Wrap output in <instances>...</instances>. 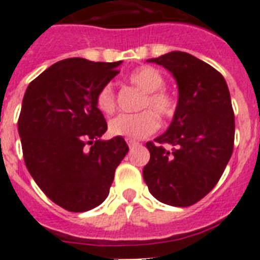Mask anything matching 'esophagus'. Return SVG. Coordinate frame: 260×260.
I'll return each instance as SVG.
<instances>
[{"label":"esophagus","mask_w":260,"mask_h":260,"mask_svg":"<svg viewBox=\"0 0 260 260\" xmlns=\"http://www.w3.org/2000/svg\"><path fill=\"white\" fill-rule=\"evenodd\" d=\"M127 144H128V147H130V148H133V147H134V146H137L138 142L132 141V139H127Z\"/></svg>","instance_id":"1"}]
</instances>
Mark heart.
Wrapping results in <instances>:
<instances>
[{
    "label": "heart",
    "instance_id": "b5f03b06",
    "mask_svg": "<svg viewBox=\"0 0 260 260\" xmlns=\"http://www.w3.org/2000/svg\"><path fill=\"white\" fill-rule=\"evenodd\" d=\"M128 83L143 92L139 108L150 107L134 114H118L109 121L110 134L125 137L127 139H142L158 128L157 114L169 119L177 110L176 96L162 89L164 77L160 71L151 66H142L127 77ZM96 107L105 114L113 113L116 109V95L112 84H105L96 95Z\"/></svg>",
    "mask_w": 260,
    "mask_h": 260
}]
</instances>
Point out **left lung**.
<instances>
[{"mask_svg":"<svg viewBox=\"0 0 260 260\" xmlns=\"http://www.w3.org/2000/svg\"><path fill=\"white\" fill-rule=\"evenodd\" d=\"M148 62L171 71L180 95L171 126L146 143L151 157L144 182L161 203L189 207L215 187L233 152L231 93L219 71L189 53L177 50Z\"/></svg>","mask_w":260,"mask_h":260,"instance_id":"1","label":"left lung"}]
</instances>
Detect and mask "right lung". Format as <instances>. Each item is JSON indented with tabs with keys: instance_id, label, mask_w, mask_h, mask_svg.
Returning a JSON list of instances; mask_svg holds the SVG:
<instances>
[{
	"instance_id": "right-lung-1",
	"label": "right lung",
	"mask_w": 260,
	"mask_h": 260,
	"mask_svg": "<svg viewBox=\"0 0 260 260\" xmlns=\"http://www.w3.org/2000/svg\"><path fill=\"white\" fill-rule=\"evenodd\" d=\"M118 62L66 58L28 84L18 119L23 158L48 198L70 212H84L109 194L128 146L109 141L96 95L113 79Z\"/></svg>"
}]
</instances>
